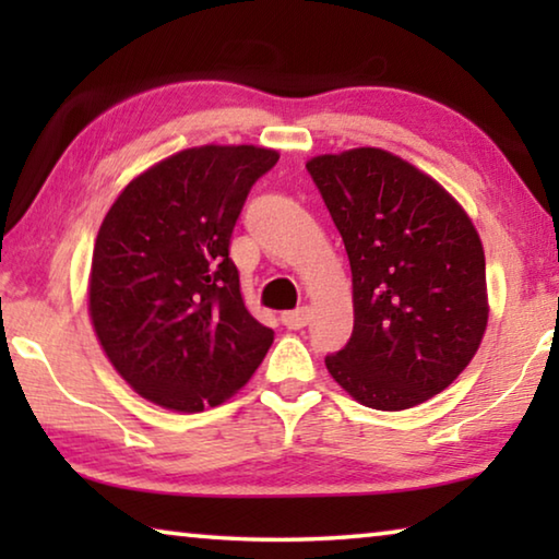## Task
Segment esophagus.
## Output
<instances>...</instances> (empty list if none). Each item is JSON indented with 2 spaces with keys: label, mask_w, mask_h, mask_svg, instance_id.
Returning a JSON list of instances; mask_svg holds the SVG:
<instances>
[{
  "label": "esophagus",
  "mask_w": 559,
  "mask_h": 559,
  "mask_svg": "<svg viewBox=\"0 0 559 559\" xmlns=\"http://www.w3.org/2000/svg\"><path fill=\"white\" fill-rule=\"evenodd\" d=\"M310 320V308L302 306V308H296V310H286V313L281 316V323L286 325L288 330H300L306 328Z\"/></svg>",
  "instance_id": "34e87169"
}]
</instances>
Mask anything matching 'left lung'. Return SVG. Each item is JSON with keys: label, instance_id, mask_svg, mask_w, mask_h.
Returning <instances> with one entry per match:
<instances>
[{"label": "left lung", "instance_id": "1", "mask_svg": "<svg viewBox=\"0 0 559 559\" xmlns=\"http://www.w3.org/2000/svg\"><path fill=\"white\" fill-rule=\"evenodd\" d=\"M343 236L355 328L325 357L359 404L409 409L447 390L488 323L486 257L468 214L437 179L380 147L306 165Z\"/></svg>", "mask_w": 559, "mask_h": 559}]
</instances>
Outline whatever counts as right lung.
I'll list each match as a JSON object with an SVG mask.
<instances>
[{
	"label": "right lung",
	"mask_w": 559,
	"mask_h": 559,
	"mask_svg": "<svg viewBox=\"0 0 559 559\" xmlns=\"http://www.w3.org/2000/svg\"><path fill=\"white\" fill-rule=\"evenodd\" d=\"M276 150H182L132 179L100 224L88 310L112 367L140 396L202 412L251 380L273 343L243 306L229 259L236 219Z\"/></svg>",
	"instance_id": "1"
}]
</instances>
